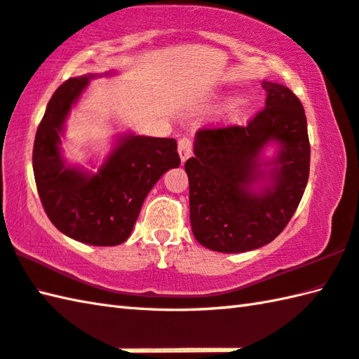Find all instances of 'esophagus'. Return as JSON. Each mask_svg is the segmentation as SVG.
I'll return each mask as SVG.
<instances>
[{
	"mask_svg": "<svg viewBox=\"0 0 359 359\" xmlns=\"http://www.w3.org/2000/svg\"><path fill=\"white\" fill-rule=\"evenodd\" d=\"M178 153L181 162H186V159H189L192 156V140L187 137H182L178 140Z\"/></svg>",
	"mask_w": 359,
	"mask_h": 359,
	"instance_id": "esophagus-1",
	"label": "esophagus"
}]
</instances>
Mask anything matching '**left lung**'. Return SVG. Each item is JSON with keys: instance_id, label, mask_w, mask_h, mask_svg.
<instances>
[{"instance_id": "1", "label": "left lung", "mask_w": 359, "mask_h": 359, "mask_svg": "<svg viewBox=\"0 0 359 359\" xmlns=\"http://www.w3.org/2000/svg\"><path fill=\"white\" fill-rule=\"evenodd\" d=\"M266 106L245 126H205L187 159L192 233L201 245L242 253L272 242L305 192L311 147L302 101L287 87L264 83ZM270 140L280 141L276 184L258 196L248 191L259 176L257 156Z\"/></svg>"}]
</instances>
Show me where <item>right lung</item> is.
<instances>
[{"label": "right lung", "mask_w": 359, "mask_h": 359, "mask_svg": "<svg viewBox=\"0 0 359 359\" xmlns=\"http://www.w3.org/2000/svg\"><path fill=\"white\" fill-rule=\"evenodd\" d=\"M89 78H69L53 93L34 140L32 168L42 206L60 233L89 245L112 247L130 238L148 192L181 159L175 139L128 136L97 175L67 167L59 133Z\"/></svg>", "instance_id": "obj_1"}]
</instances>
